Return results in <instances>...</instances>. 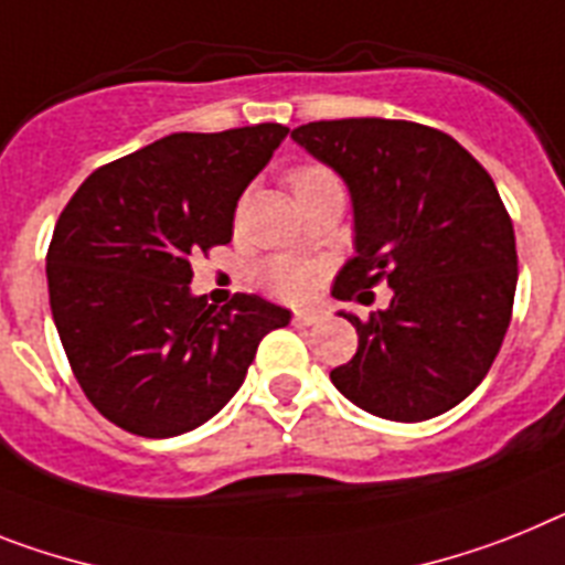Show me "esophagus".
<instances>
[{
  "mask_svg": "<svg viewBox=\"0 0 565 565\" xmlns=\"http://www.w3.org/2000/svg\"><path fill=\"white\" fill-rule=\"evenodd\" d=\"M316 321H319V312H310V310L292 312V324L296 327H312Z\"/></svg>",
  "mask_w": 565,
  "mask_h": 565,
  "instance_id": "1",
  "label": "esophagus"
}]
</instances>
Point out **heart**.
Listing matches in <instances>:
<instances>
[{
    "label": "heart",
    "instance_id": "b5f03b06",
    "mask_svg": "<svg viewBox=\"0 0 565 565\" xmlns=\"http://www.w3.org/2000/svg\"><path fill=\"white\" fill-rule=\"evenodd\" d=\"M333 174L327 172L324 166H296L287 174V183H290L292 194L301 192V189L312 186V183H321V180H330ZM264 278H267V287L273 292L284 298H307L316 287V267L305 264V260L292 258H275L269 260L267 269H264Z\"/></svg>",
    "mask_w": 565,
    "mask_h": 565
}]
</instances>
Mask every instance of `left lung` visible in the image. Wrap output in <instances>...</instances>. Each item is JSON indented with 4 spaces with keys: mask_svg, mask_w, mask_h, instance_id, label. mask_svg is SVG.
<instances>
[{
    "mask_svg": "<svg viewBox=\"0 0 565 565\" xmlns=\"http://www.w3.org/2000/svg\"><path fill=\"white\" fill-rule=\"evenodd\" d=\"M348 183L355 255L333 296L362 301L379 281L387 310L359 319V350L330 371L353 405L382 419L451 411L491 371L516 290L514 226L491 174L451 135L407 120L350 117L292 129Z\"/></svg>",
    "mask_w": 565,
    "mask_h": 565,
    "instance_id": "obj_1",
    "label": "left lung"
}]
</instances>
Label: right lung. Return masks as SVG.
<instances>
[{"mask_svg": "<svg viewBox=\"0 0 565 565\" xmlns=\"http://www.w3.org/2000/svg\"><path fill=\"white\" fill-rule=\"evenodd\" d=\"M281 122L178 131L99 166L49 246L51 312L99 414L149 439L186 434L235 396L260 339L290 310L235 292L192 296V253L230 244L235 206L287 137Z\"/></svg>", "mask_w": 565, "mask_h": 565, "instance_id": "add662e5", "label": "right lung"}]
</instances>
